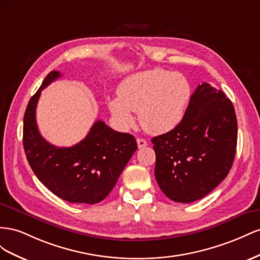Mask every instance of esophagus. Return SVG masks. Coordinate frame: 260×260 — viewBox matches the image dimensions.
Returning a JSON list of instances; mask_svg holds the SVG:
<instances>
[{"label": "esophagus", "mask_w": 260, "mask_h": 260, "mask_svg": "<svg viewBox=\"0 0 260 260\" xmlns=\"http://www.w3.org/2000/svg\"><path fill=\"white\" fill-rule=\"evenodd\" d=\"M137 146L140 149V148H144V147L147 146V142L143 138H137Z\"/></svg>", "instance_id": "1"}]
</instances>
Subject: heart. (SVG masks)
I'll return each instance as SVG.
<instances>
[{
    "label": "heart",
    "instance_id": "heart-1",
    "mask_svg": "<svg viewBox=\"0 0 260 260\" xmlns=\"http://www.w3.org/2000/svg\"><path fill=\"white\" fill-rule=\"evenodd\" d=\"M117 98L108 107L116 122L128 128L134 124L132 112L149 134L172 131L182 120L190 97V86L180 73L162 69L139 72L125 78L117 88Z\"/></svg>",
    "mask_w": 260,
    "mask_h": 260
}]
</instances>
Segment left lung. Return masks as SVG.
Returning a JSON list of instances; mask_svg holds the SVG:
<instances>
[{"label":"left lung","instance_id":"8db88e82","mask_svg":"<svg viewBox=\"0 0 260 260\" xmlns=\"http://www.w3.org/2000/svg\"><path fill=\"white\" fill-rule=\"evenodd\" d=\"M151 142L161 190L176 203L196 202L216 188L232 168L237 121L231 100L209 84L199 85L182 121Z\"/></svg>","mask_w":260,"mask_h":260}]
</instances>
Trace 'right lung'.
Listing matches in <instances>:
<instances>
[{
  "instance_id": "obj_1",
  "label": "right lung",
  "mask_w": 260,
  "mask_h": 260,
  "mask_svg": "<svg viewBox=\"0 0 260 260\" xmlns=\"http://www.w3.org/2000/svg\"><path fill=\"white\" fill-rule=\"evenodd\" d=\"M58 77V71L49 73L29 100L23 131L26 157L39 181L57 197L73 204H97L115 186L137 143L133 135L115 132L102 121L95 122L88 135L72 147L48 143L37 126L36 109L41 91Z\"/></svg>"
}]
</instances>
